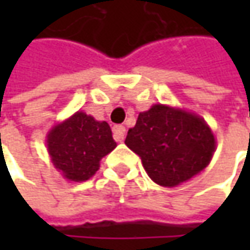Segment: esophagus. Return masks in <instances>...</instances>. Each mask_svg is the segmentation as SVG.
Masks as SVG:
<instances>
[{
  "mask_svg": "<svg viewBox=\"0 0 250 250\" xmlns=\"http://www.w3.org/2000/svg\"><path fill=\"white\" fill-rule=\"evenodd\" d=\"M112 136H114L115 142H122L125 138V128L122 125H115L112 128Z\"/></svg>",
  "mask_w": 250,
  "mask_h": 250,
  "instance_id": "1",
  "label": "esophagus"
}]
</instances>
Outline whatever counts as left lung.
<instances>
[{"label":"left lung","instance_id":"8db88e82","mask_svg":"<svg viewBox=\"0 0 250 250\" xmlns=\"http://www.w3.org/2000/svg\"><path fill=\"white\" fill-rule=\"evenodd\" d=\"M125 145L163 187H177L205 169L216 149L214 136L202 118L161 104L140 112Z\"/></svg>","mask_w":250,"mask_h":250}]
</instances>
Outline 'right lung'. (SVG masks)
Listing matches in <instances>:
<instances>
[{"label":"right lung","mask_w":250,"mask_h":250,"mask_svg":"<svg viewBox=\"0 0 250 250\" xmlns=\"http://www.w3.org/2000/svg\"><path fill=\"white\" fill-rule=\"evenodd\" d=\"M54 166L71 181H86L99 169L100 160L115 149L110 125L76 112L57 125L47 139Z\"/></svg>","instance_id":"right-lung-1"}]
</instances>
